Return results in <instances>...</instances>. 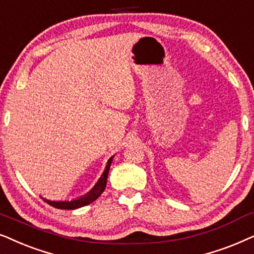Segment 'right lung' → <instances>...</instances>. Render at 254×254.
<instances>
[{
  "label": "right lung",
  "instance_id": "obj_1",
  "mask_svg": "<svg viewBox=\"0 0 254 254\" xmlns=\"http://www.w3.org/2000/svg\"><path fill=\"white\" fill-rule=\"evenodd\" d=\"M113 159H114V155L109 159V160H108L107 165H106V170H104L102 175H101L99 180H97L95 186H94V187L90 189L87 194L80 196V197H77V198H74V200H72V201H51V200H47V198L42 197V196H40V197H42L43 200L46 202V203L52 205V207L57 208V209H66V210H73V209L84 207V205H88L89 203H92V202L95 201L96 198L99 197L101 194H102V192L104 191V189H106L108 174H109L110 165H111V162H113Z\"/></svg>",
  "mask_w": 254,
  "mask_h": 254
}]
</instances>
